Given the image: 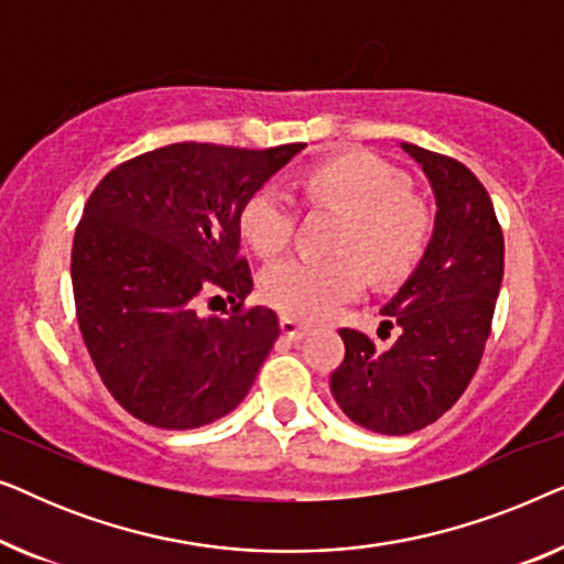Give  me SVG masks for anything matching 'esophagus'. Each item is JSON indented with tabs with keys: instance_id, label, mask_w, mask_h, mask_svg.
<instances>
[{
	"instance_id": "34e87169",
	"label": "esophagus",
	"mask_w": 564,
	"mask_h": 564,
	"mask_svg": "<svg viewBox=\"0 0 564 564\" xmlns=\"http://www.w3.org/2000/svg\"><path fill=\"white\" fill-rule=\"evenodd\" d=\"M280 328H282V334L290 338V341H300V338L307 334V326H303V323L295 318H290V315H282Z\"/></svg>"
}]
</instances>
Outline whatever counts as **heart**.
I'll return each instance as SVG.
<instances>
[{
    "label": "heart",
    "mask_w": 564,
    "mask_h": 564,
    "mask_svg": "<svg viewBox=\"0 0 564 564\" xmlns=\"http://www.w3.org/2000/svg\"><path fill=\"white\" fill-rule=\"evenodd\" d=\"M305 199L349 215L336 249L351 257H292L261 274V297L290 318L318 321L365 288L369 274L382 282L403 280L419 264L429 243L431 215L411 195V182L388 161L354 151L313 166L303 180ZM295 199L280 184L253 192L238 215L243 241L261 259H272L290 243Z\"/></svg>",
    "instance_id": "heart-1"
}]
</instances>
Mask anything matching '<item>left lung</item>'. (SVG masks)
I'll return each mask as SVG.
<instances>
[{
    "instance_id": "8db88e82",
    "label": "left lung",
    "mask_w": 564,
    "mask_h": 564,
    "mask_svg": "<svg viewBox=\"0 0 564 564\" xmlns=\"http://www.w3.org/2000/svg\"><path fill=\"white\" fill-rule=\"evenodd\" d=\"M434 189V234L419 267L388 305L400 328L390 349L341 328L346 354L330 375L338 408L375 434H413L444 415L467 390L503 282V230L490 195L465 164L400 143Z\"/></svg>"
}]
</instances>
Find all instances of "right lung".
Masks as SVG:
<instances>
[{
    "instance_id": "obj_1",
    "label": "right lung",
    "mask_w": 564,
    "mask_h": 564,
    "mask_svg": "<svg viewBox=\"0 0 564 564\" xmlns=\"http://www.w3.org/2000/svg\"><path fill=\"white\" fill-rule=\"evenodd\" d=\"M305 143L267 151L172 143L115 166L74 236L76 321L105 388L138 421L187 431L249 395L280 336L253 290L238 215ZM226 294V319L196 313Z\"/></svg>"
}]
</instances>
